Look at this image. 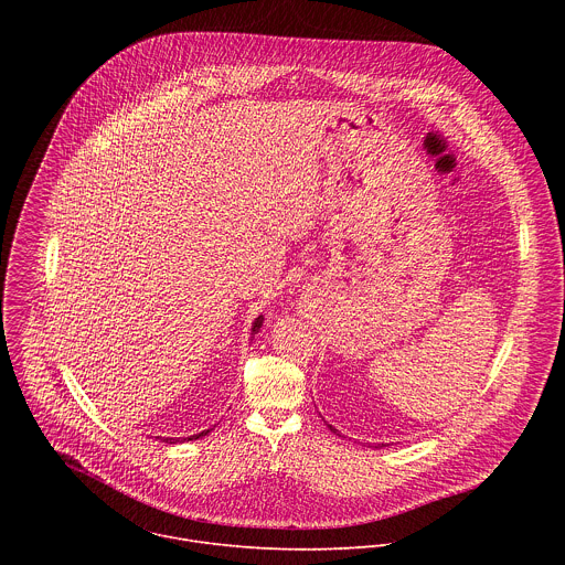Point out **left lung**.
Segmentation results:
<instances>
[{"label":"left lung","instance_id":"1","mask_svg":"<svg viewBox=\"0 0 565 565\" xmlns=\"http://www.w3.org/2000/svg\"><path fill=\"white\" fill-rule=\"evenodd\" d=\"M329 427H331V431H335V434H338V436H342V434H340V431H338V429H335V427H333V425H329Z\"/></svg>","mask_w":565,"mask_h":565}]
</instances>
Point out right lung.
I'll list each match as a JSON object with an SVG mask.
<instances>
[{"mask_svg": "<svg viewBox=\"0 0 565 565\" xmlns=\"http://www.w3.org/2000/svg\"><path fill=\"white\" fill-rule=\"evenodd\" d=\"M262 327H264V315H259V317L253 321V335L259 333ZM205 434H210V429H205V431H201V434H194V436H188V438H163V436H156V438H158L160 443L174 445V443H183V440H196V438H201V436H205Z\"/></svg>", "mask_w": 565, "mask_h": 565, "instance_id": "obj_1", "label": "right lung"}]
</instances>
